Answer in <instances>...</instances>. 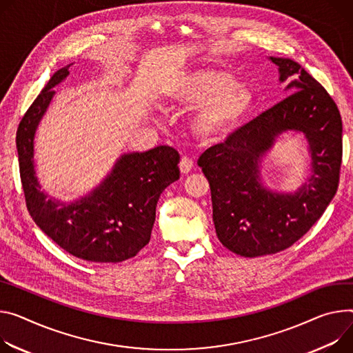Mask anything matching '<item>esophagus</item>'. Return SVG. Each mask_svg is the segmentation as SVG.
I'll use <instances>...</instances> for the list:
<instances>
[{"label":"esophagus","instance_id":"34e87169","mask_svg":"<svg viewBox=\"0 0 353 353\" xmlns=\"http://www.w3.org/2000/svg\"><path fill=\"white\" fill-rule=\"evenodd\" d=\"M193 165H194L193 159L188 157V156H183V157L180 159V163H179L180 172H181L183 174H187V173H190V170L193 169Z\"/></svg>","mask_w":353,"mask_h":353}]
</instances>
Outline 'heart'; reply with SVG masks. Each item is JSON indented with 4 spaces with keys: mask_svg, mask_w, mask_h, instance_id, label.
Wrapping results in <instances>:
<instances>
[{
    "mask_svg": "<svg viewBox=\"0 0 353 353\" xmlns=\"http://www.w3.org/2000/svg\"><path fill=\"white\" fill-rule=\"evenodd\" d=\"M169 99L176 105H199L194 132L208 141L230 137L254 104V94L225 70L199 69L179 77Z\"/></svg>",
    "mask_w": 353,
    "mask_h": 353,
    "instance_id": "heart-1",
    "label": "heart"
}]
</instances>
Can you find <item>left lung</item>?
Segmentation results:
<instances>
[{"mask_svg":"<svg viewBox=\"0 0 353 353\" xmlns=\"http://www.w3.org/2000/svg\"><path fill=\"white\" fill-rule=\"evenodd\" d=\"M270 60L280 81L290 80L292 94L207 149L197 162L210 183L216 236L245 258L277 253L307 234L334 199L342 163V118L328 91L299 63ZM287 129L306 134L313 174L299 194L272 195L259 183L257 160Z\"/></svg>","mask_w":353,"mask_h":353,"instance_id":"obj_1","label":"left lung"}]
</instances>
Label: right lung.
I'll return each mask as SVG.
<instances>
[{
	"label": "right lung",
	"mask_w": 353,
	"mask_h": 353,
	"mask_svg": "<svg viewBox=\"0 0 353 353\" xmlns=\"http://www.w3.org/2000/svg\"><path fill=\"white\" fill-rule=\"evenodd\" d=\"M57 70L30 104L17 130L19 176L26 208L37 225L76 258L118 263L134 258L150 241L156 204L162 191L180 177V154L170 146L123 154L94 193L72 205L48 200L34 170V135L54 90L69 74Z\"/></svg>",
	"instance_id": "add662e5"
}]
</instances>
